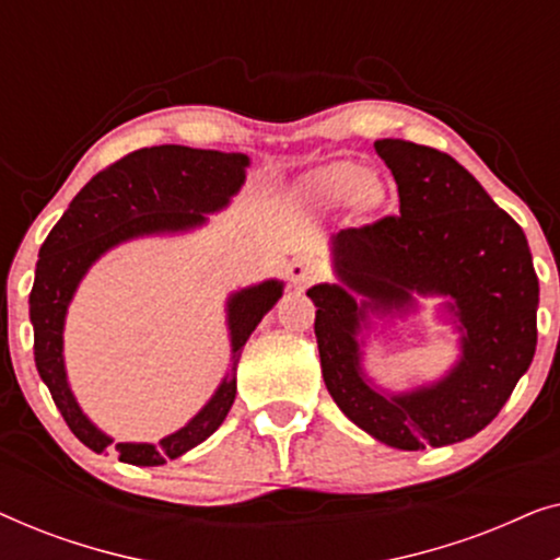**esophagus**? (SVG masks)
<instances>
[{
  "label": "esophagus",
  "instance_id": "obj_1",
  "mask_svg": "<svg viewBox=\"0 0 560 560\" xmlns=\"http://www.w3.org/2000/svg\"><path fill=\"white\" fill-rule=\"evenodd\" d=\"M288 275L298 288H305V285H311L313 280L320 278V265L311 257H295L293 262L288 265Z\"/></svg>",
  "mask_w": 560,
  "mask_h": 560
}]
</instances>
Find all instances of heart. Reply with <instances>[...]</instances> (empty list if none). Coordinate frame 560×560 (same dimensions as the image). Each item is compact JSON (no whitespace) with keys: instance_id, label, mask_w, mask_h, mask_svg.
Instances as JSON below:
<instances>
[{"instance_id":"heart-1","label":"heart","mask_w":560,"mask_h":560,"mask_svg":"<svg viewBox=\"0 0 560 560\" xmlns=\"http://www.w3.org/2000/svg\"><path fill=\"white\" fill-rule=\"evenodd\" d=\"M366 186V173L357 165H331L316 175L318 196L328 201H347Z\"/></svg>"}]
</instances>
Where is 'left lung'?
Instances as JSON below:
<instances>
[{
	"label": "left lung",
	"mask_w": 560,
	"mask_h": 560,
	"mask_svg": "<svg viewBox=\"0 0 560 560\" xmlns=\"http://www.w3.org/2000/svg\"><path fill=\"white\" fill-rule=\"evenodd\" d=\"M400 213L331 236L339 282L308 290L316 305L320 372L351 423L402 451L448 446L492 423L533 362L538 275L525 232L446 152L377 140ZM443 296L463 354L435 383L408 394L373 385L363 365L371 318Z\"/></svg>",
	"instance_id": "left-lung-1"
}]
</instances>
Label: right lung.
Segmentation results:
<instances>
[{
    "instance_id": "add662e5",
    "label": "right lung",
    "mask_w": 560,
    "mask_h": 560,
    "mask_svg": "<svg viewBox=\"0 0 560 560\" xmlns=\"http://www.w3.org/2000/svg\"><path fill=\"white\" fill-rule=\"evenodd\" d=\"M249 158L242 152L196 150L160 144L129 152L127 158L94 175L79 190L68 211L50 229L40 247L30 293V320L35 331V366L48 385L52 402L75 439L96 454L114 446L119 462L160 466L203 443L224 423L236 397V364L242 347L265 313L282 298L280 280H265L226 298V328L232 343V370L211 400L178 431L160 443H114L81 410L63 362L66 313L86 272L106 252L142 236L186 234L201 229L209 213L226 209L247 178Z\"/></svg>"
}]
</instances>
